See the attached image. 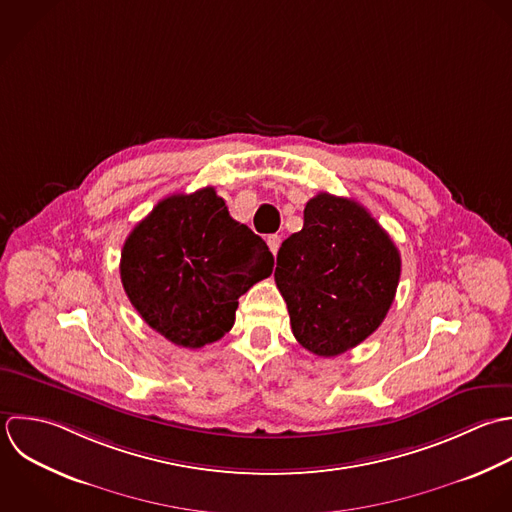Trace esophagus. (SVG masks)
Wrapping results in <instances>:
<instances>
[{
    "label": "esophagus",
    "mask_w": 512,
    "mask_h": 512,
    "mask_svg": "<svg viewBox=\"0 0 512 512\" xmlns=\"http://www.w3.org/2000/svg\"><path fill=\"white\" fill-rule=\"evenodd\" d=\"M267 245H269L271 253L277 255V251H279V247H281V235H269V237H267Z\"/></svg>",
    "instance_id": "obj_1"
}]
</instances>
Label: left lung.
<instances>
[{
  "label": "left lung",
  "instance_id": "obj_1",
  "mask_svg": "<svg viewBox=\"0 0 512 512\" xmlns=\"http://www.w3.org/2000/svg\"><path fill=\"white\" fill-rule=\"evenodd\" d=\"M401 255L387 231L353 199L319 193L303 229L277 253L275 283L295 339L319 357H337L373 335L387 317Z\"/></svg>",
  "mask_w": 512,
  "mask_h": 512
}]
</instances>
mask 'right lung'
I'll list each match as a JSON object with an SVG mask.
<instances>
[{"mask_svg": "<svg viewBox=\"0 0 512 512\" xmlns=\"http://www.w3.org/2000/svg\"><path fill=\"white\" fill-rule=\"evenodd\" d=\"M273 263L265 241L205 187L159 201L125 239L119 273L151 329L199 349L229 333L239 297L267 279Z\"/></svg>", "mask_w": 512, "mask_h": 512, "instance_id": "right-lung-1", "label": "right lung"}]
</instances>
